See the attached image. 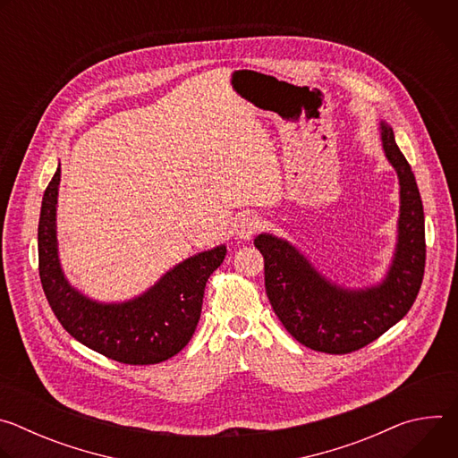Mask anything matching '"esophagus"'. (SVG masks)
Returning <instances> with one entry per match:
<instances>
[{
    "mask_svg": "<svg viewBox=\"0 0 458 458\" xmlns=\"http://www.w3.org/2000/svg\"><path fill=\"white\" fill-rule=\"evenodd\" d=\"M260 228H263V223H260V219L253 214H246L242 216L239 221H237V237L239 239H251Z\"/></svg>",
    "mask_w": 458,
    "mask_h": 458,
    "instance_id": "obj_1",
    "label": "esophagus"
}]
</instances>
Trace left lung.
Segmentation results:
<instances>
[{"mask_svg":"<svg viewBox=\"0 0 458 458\" xmlns=\"http://www.w3.org/2000/svg\"><path fill=\"white\" fill-rule=\"evenodd\" d=\"M382 147L401 181L399 244L382 284L346 292L320 277L286 241L260 233L255 248L265 257V286L286 332L315 352L344 355L378 339L413 306L426 267L424 210L410 163L394 130L380 123Z\"/></svg>","mask_w":458,"mask_h":458,"instance_id":"obj_1","label":"left lung"}]
</instances>
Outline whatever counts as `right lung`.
Instances as JSON below:
<instances>
[{"label": "right lung", "instance_id": "right-lung-1", "mask_svg": "<svg viewBox=\"0 0 458 458\" xmlns=\"http://www.w3.org/2000/svg\"><path fill=\"white\" fill-rule=\"evenodd\" d=\"M59 174L61 168L43 193L38 226L39 279L54 315L76 341L123 364H157L177 355L199 322L207 281L225 260L226 246L182 260L134 301L94 302L76 292L59 268L55 242Z\"/></svg>", "mask_w": 458, "mask_h": 458}]
</instances>
